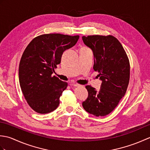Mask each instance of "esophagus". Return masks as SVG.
I'll return each instance as SVG.
<instances>
[{
    "mask_svg": "<svg viewBox=\"0 0 150 150\" xmlns=\"http://www.w3.org/2000/svg\"><path fill=\"white\" fill-rule=\"evenodd\" d=\"M73 86H75V87H80V86H81V85L79 84H73Z\"/></svg>",
    "mask_w": 150,
    "mask_h": 150,
    "instance_id": "1",
    "label": "esophagus"
}]
</instances>
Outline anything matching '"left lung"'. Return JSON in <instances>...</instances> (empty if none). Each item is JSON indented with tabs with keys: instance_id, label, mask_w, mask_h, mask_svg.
Instances as JSON below:
<instances>
[{
	"instance_id": "8db88e82",
	"label": "left lung",
	"mask_w": 150,
	"mask_h": 150,
	"mask_svg": "<svg viewBox=\"0 0 150 150\" xmlns=\"http://www.w3.org/2000/svg\"><path fill=\"white\" fill-rule=\"evenodd\" d=\"M82 40L93 52V69L102 81L97 91L86 86L87 99L82 103L84 109L97 117L110 113L125 95L129 81L128 57L117 38L112 35H89Z\"/></svg>"
}]
</instances>
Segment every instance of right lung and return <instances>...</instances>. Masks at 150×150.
<instances>
[{
	"label": "right lung",
	"mask_w": 150,
	"mask_h": 150,
	"mask_svg": "<svg viewBox=\"0 0 150 150\" xmlns=\"http://www.w3.org/2000/svg\"><path fill=\"white\" fill-rule=\"evenodd\" d=\"M79 39V35L44 34L34 38L25 49L19 64V83L25 99L37 113H48L59 106L68 83L52 73L63 52Z\"/></svg>",
	"instance_id": "right-lung-1"
}]
</instances>
